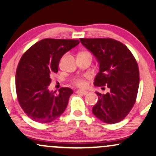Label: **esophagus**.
Listing matches in <instances>:
<instances>
[{"label":"esophagus","instance_id":"obj_1","mask_svg":"<svg viewBox=\"0 0 156 156\" xmlns=\"http://www.w3.org/2000/svg\"><path fill=\"white\" fill-rule=\"evenodd\" d=\"M77 93L80 94H83V95H86L89 93V91H83V90H78V91H77Z\"/></svg>","mask_w":156,"mask_h":156}]
</instances>
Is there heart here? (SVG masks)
<instances>
[{
    "mask_svg": "<svg viewBox=\"0 0 156 156\" xmlns=\"http://www.w3.org/2000/svg\"><path fill=\"white\" fill-rule=\"evenodd\" d=\"M83 53H84V52H83ZM73 83L76 84L77 86H78V87H84L86 85V81L81 78H75L73 80Z\"/></svg>",
    "mask_w": 156,
    "mask_h": 156,
    "instance_id": "obj_1",
    "label": "heart"
}]
</instances>
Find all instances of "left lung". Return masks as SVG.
I'll return each mask as SVG.
<instances>
[{
	"label": "left lung",
	"mask_w": 156,
	"mask_h": 156,
	"mask_svg": "<svg viewBox=\"0 0 156 156\" xmlns=\"http://www.w3.org/2000/svg\"><path fill=\"white\" fill-rule=\"evenodd\" d=\"M99 63L94 84L110 89L106 94L96 92L98 101L92 112L105 123L122 121L134 106L140 73L136 59L124 44L112 38H80Z\"/></svg>",
	"instance_id": "left-lung-1"
}]
</instances>
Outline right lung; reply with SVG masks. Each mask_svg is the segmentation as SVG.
Here are the masks:
<instances>
[{
  "label": "right lung",
  "mask_w": 156,
  "mask_h": 156,
  "mask_svg": "<svg viewBox=\"0 0 156 156\" xmlns=\"http://www.w3.org/2000/svg\"><path fill=\"white\" fill-rule=\"evenodd\" d=\"M78 44V40L46 38L23 54L15 82L19 103L30 119L38 123H50L65 110L73 90L65 87L53 92L48 90V86L51 76L58 72L61 58Z\"/></svg>",
  "instance_id": "obj_1"
}]
</instances>
